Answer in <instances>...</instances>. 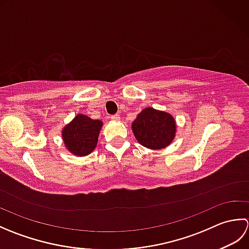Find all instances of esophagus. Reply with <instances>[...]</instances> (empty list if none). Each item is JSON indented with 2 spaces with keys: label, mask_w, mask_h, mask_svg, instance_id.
I'll return each mask as SVG.
<instances>
[{
  "label": "esophagus",
  "mask_w": 249,
  "mask_h": 249,
  "mask_svg": "<svg viewBox=\"0 0 249 249\" xmlns=\"http://www.w3.org/2000/svg\"><path fill=\"white\" fill-rule=\"evenodd\" d=\"M110 119L112 121H120V115L119 114H114V115H111Z\"/></svg>",
  "instance_id": "esophagus-1"
}]
</instances>
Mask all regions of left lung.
Here are the masks:
<instances>
[{
    "instance_id": "8db88e82",
    "label": "left lung",
    "mask_w": 249,
    "mask_h": 249,
    "mask_svg": "<svg viewBox=\"0 0 249 249\" xmlns=\"http://www.w3.org/2000/svg\"><path fill=\"white\" fill-rule=\"evenodd\" d=\"M131 129L141 145L151 150L165 149L176 137L177 125L173 116L153 108H145L137 115Z\"/></svg>"
}]
</instances>
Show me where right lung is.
<instances>
[{"mask_svg":"<svg viewBox=\"0 0 249 249\" xmlns=\"http://www.w3.org/2000/svg\"><path fill=\"white\" fill-rule=\"evenodd\" d=\"M103 122L92 120L84 114L76 115L62 130L63 141L66 149L76 156L91 154L97 145L98 135Z\"/></svg>","mask_w":249,"mask_h":249,"instance_id":"1","label":"right lung"}]
</instances>
